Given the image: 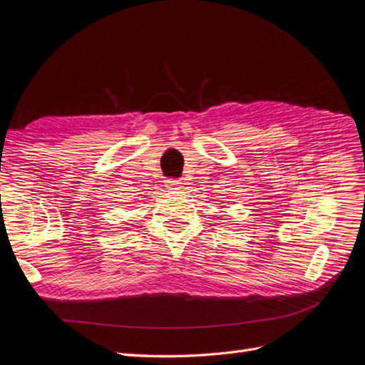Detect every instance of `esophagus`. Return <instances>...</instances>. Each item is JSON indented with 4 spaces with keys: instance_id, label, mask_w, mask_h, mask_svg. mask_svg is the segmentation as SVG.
<instances>
[{
    "instance_id": "obj_1",
    "label": "esophagus",
    "mask_w": 365,
    "mask_h": 365,
    "mask_svg": "<svg viewBox=\"0 0 365 365\" xmlns=\"http://www.w3.org/2000/svg\"><path fill=\"white\" fill-rule=\"evenodd\" d=\"M181 184L182 182L180 180H168V185L170 187V189H178Z\"/></svg>"
}]
</instances>
